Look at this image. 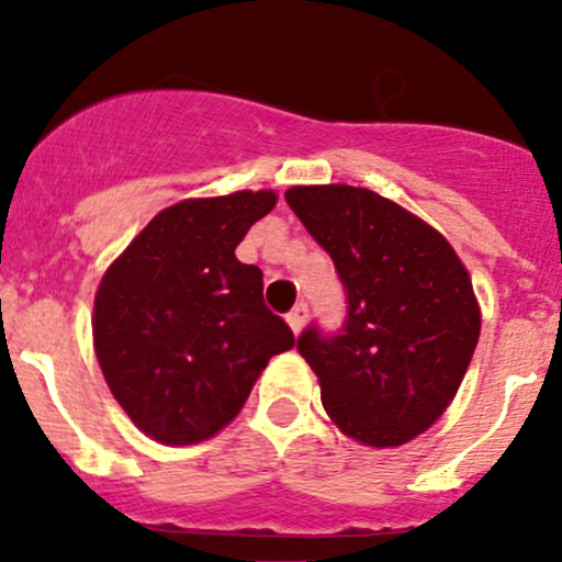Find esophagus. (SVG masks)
<instances>
[{
    "label": "esophagus",
    "mask_w": 562,
    "mask_h": 562,
    "mask_svg": "<svg viewBox=\"0 0 562 562\" xmlns=\"http://www.w3.org/2000/svg\"><path fill=\"white\" fill-rule=\"evenodd\" d=\"M285 321H288V326L293 328V331H302L304 328V323H307V302H299L296 307L291 310V313L285 315Z\"/></svg>",
    "instance_id": "1"
}]
</instances>
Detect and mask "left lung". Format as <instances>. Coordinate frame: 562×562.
I'll use <instances>...</instances> for the list:
<instances>
[{
  "label": "left lung",
  "mask_w": 562,
  "mask_h": 562,
  "mask_svg": "<svg viewBox=\"0 0 562 562\" xmlns=\"http://www.w3.org/2000/svg\"><path fill=\"white\" fill-rule=\"evenodd\" d=\"M285 201L348 293L342 328L307 326L296 342L323 407L359 443H407L449 407L479 345L468 269L432 225L364 187H291Z\"/></svg>",
  "instance_id": "1"
}]
</instances>
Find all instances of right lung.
<instances>
[{"label":"right lung","mask_w":562,"mask_h":562,"mask_svg":"<svg viewBox=\"0 0 562 562\" xmlns=\"http://www.w3.org/2000/svg\"><path fill=\"white\" fill-rule=\"evenodd\" d=\"M274 203L271 190L173 203L108 266L94 296V353L149 438L190 446L217 435L271 356L296 345L263 304V271L236 258Z\"/></svg>","instance_id":"obj_1"}]
</instances>
